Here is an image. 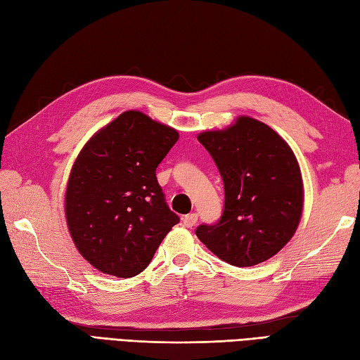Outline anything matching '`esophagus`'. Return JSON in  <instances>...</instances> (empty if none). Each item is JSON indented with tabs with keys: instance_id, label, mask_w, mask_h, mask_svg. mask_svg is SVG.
I'll use <instances>...</instances> for the list:
<instances>
[{
	"instance_id": "34e87169",
	"label": "esophagus",
	"mask_w": 360,
	"mask_h": 360,
	"mask_svg": "<svg viewBox=\"0 0 360 360\" xmlns=\"http://www.w3.org/2000/svg\"><path fill=\"white\" fill-rule=\"evenodd\" d=\"M197 220H198V215L195 212H191L183 217V225H185L186 228H193L197 223Z\"/></svg>"
}]
</instances>
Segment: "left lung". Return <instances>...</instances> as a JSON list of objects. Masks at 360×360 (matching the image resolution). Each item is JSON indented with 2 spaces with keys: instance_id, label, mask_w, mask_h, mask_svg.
<instances>
[{
  "instance_id": "obj_1",
  "label": "left lung",
  "mask_w": 360,
  "mask_h": 360,
  "mask_svg": "<svg viewBox=\"0 0 360 360\" xmlns=\"http://www.w3.org/2000/svg\"><path fill=\"white\" fill-rule=\"evenodd\" d=\"M223 180L221 217L195 234L219 259L252 266L290 242L300 221L303 186L291 148L276 131L238 117L225 131L198 135Z\"/></svg>"
}]
</instances>
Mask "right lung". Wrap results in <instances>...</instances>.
<instances>
[{"label":"right lung","mask_w":360,"mask_h":360,"mask_svg":"<svg viewBox=\"0 0 360 360\" xmlns=\"http://www.w3.org/2000/svg\"><path fill=\"white\" fill-rule=\"evenodd\" d=\"M177 140L172 127L127 110L77 157L66 189V220L79 254L101 273L140 274L180 221L155 175Z\"/></svg>","instance_id":"obj_1"}]
</instances>
